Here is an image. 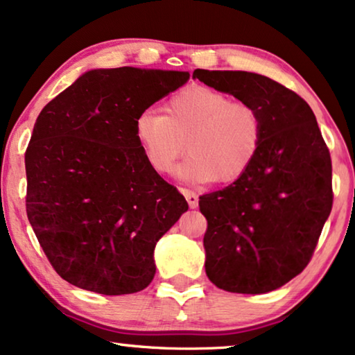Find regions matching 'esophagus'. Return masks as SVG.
Segmentation results:
<instances>
[{"label":"esophagus","instance_id":"esophagus-1","mask_svg":"<svg viewBox=\"0 0 355 355\" xmlns=\"http://www.w3.org/2000/svg\"><path fill=\"white\" fill-rule=\"evenodd\" d=\"M182 192H184V196H186V200L189 203V207L197 208V205H198V196H197V193L192 192V191H187V189H182Z\"/></svg>","mask_w":355,"mask_h":355}]
</instances>
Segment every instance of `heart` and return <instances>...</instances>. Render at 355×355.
<instances>
[{
	"instance_id": "obj_1",
	"label": "heart",
	"mask_w": 355,
	"mask_h": 355,
	"mask_svg": "<svg viewBox=\"0 0 355 355\" xmlns=\"http://www.w3.org/2000/svg\"><path fill=\"white\" fill-rule=\"evenodd\" d=\"M135 139L150 168L168 174L191 153L179 176L196 182L231 184L249 171L261 142L254 106L231 101L221 92L196 85L173 95L163 114L147 110L135 119Z\"/></svg>"
}]
</instances>
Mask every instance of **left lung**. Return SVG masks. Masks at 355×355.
Returning <instances> with one entry per match:
<instances>
[{
  "instance_id": "8db88e82",
  "label": "left lung",
  "mask_w": 355,
  "mask_h": 355,
  "mask_svg": "<svg viewBox=\"0 0 355 355\" xmlns=\"http://www.w3.org/2000/svg\"><path fill=\"white\" fill-rule=\"evenodd\" d=\"M192 77L252 105L261 119L249 171L198 200L207 276L230 293H270L302 273L318 244L333 207L329 150L307 101L270 77L207 69Z\"/></svg>"
}]
</instances>
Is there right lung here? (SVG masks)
Wrapping results in <instances>:
<instances>
[{"label": "right lung", "mask_w": 355, "mask_h": 355, "mask_svg": "<svg viewBox=\"0 0 355 355\" xmlns=\"http://www.w3.org/2000/svg\"><path fill=\"white\" fill-rule=\"evenodd\" d=\"M187 80L181 71L94 69L38 114L26 150L27 216L67 283L105 295L152 283L155 245L189 205L150 168L135 119Z\"/></svg>", "instance_id": "1"}]
</instances>
